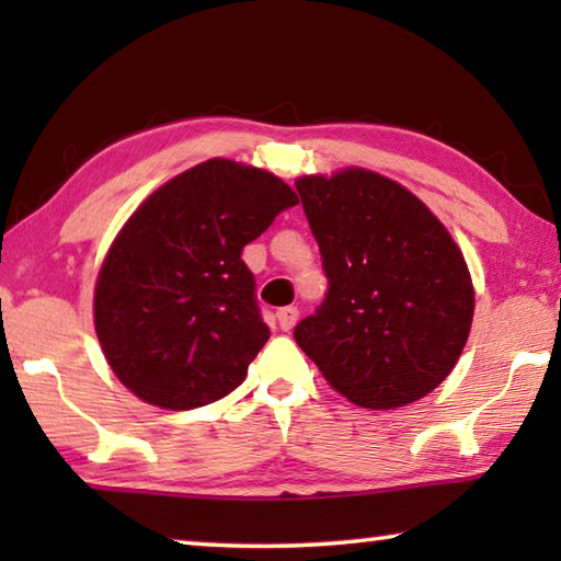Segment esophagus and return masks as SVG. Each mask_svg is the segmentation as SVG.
I'll list each match as a JSON object with an SVG mask.
<instances>
[{
	"label": "esophagus",
	"instance_id": "34e87169",
	"mask_svg": "<svg viewBox=\"0 0 561 561\" xmlns=\"http://www.w3.org/2000/svg\"><path fill=\"white\" fill-rule=\"evenodd\" d=\"M297 319H299L297 307H284L277 311V324L282 331H291L294 324H297Z\"/></svg>",
	"mask_w": 561,
	"mask_h": 561
}]
</instances>
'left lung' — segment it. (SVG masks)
Instances as JSON below:
<instances>
[{
    "label": "left lung",
    "instance_id": "left-lung-1",
    "mask_svg": "<svg viewBox=\"0 0 561 561\" xmlns=\"http://www.w3.org/2000/svg\"><path fill=\"white\" fill-rule=\"evenodd\" d=\"M329 291L294 339L331 388L374 411L438 388L470 334L460 247L403 185L364 168L297 180Z\"/></svg>",
    "mask_w": 561,
    "mask_h": 561
}]
</instances>
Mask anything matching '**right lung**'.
I'll list each match as a JSON object with an SVG mask.
<instances>
[{
  "label": "right lung",
  "mask_w": 561,
  "mask_h": 561,
  "mask_svg": "<svg viewBox=\"0 0 561 561\" xmlns=\"http://www.w3.org/2000/svg\"><path fill=\"white\" fill-rule=\"evenodd\" d=\"M297 203L267 170L213 158L130 215L93 297L101 348L128 391L190 411L244 381L270 329L242 250Z\"/></svg>",
  "instance_id": "obj_1"
}]
</instances>
